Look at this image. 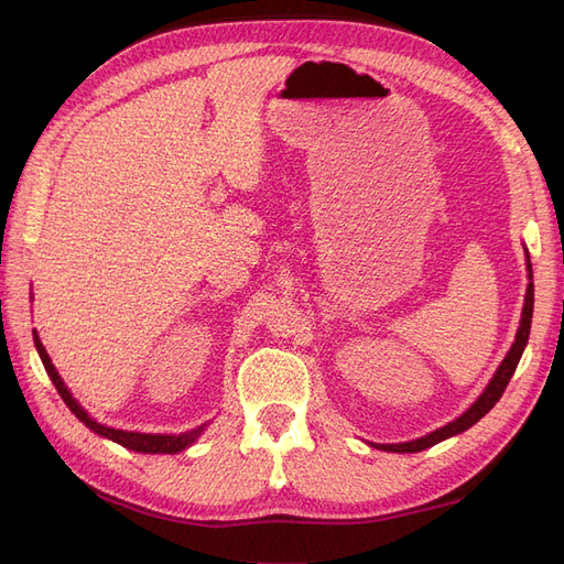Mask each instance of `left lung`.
I'll list each match as a JSON object with an SVG mask.
<instances>
[{"mask_svg":"<svg viewBox=\"0 0 564 564\" xmlns=\"http://www.w3.org/2000/svg\"><path fill=\"white\" fill-rule=\"evenodd\" d=\"M527 259H529V256H527ZM527 270H529V284H527L524 308H522L520 329H518V334H516V344L510 346L508 355L503 357V362L499 365L497 373H494V379L487 383L482 395L477 398V400L470 404V409H466V412L460 414L458 419H454V421L447 423V425H442V429H437V431H433V433H429V435H423V437L412 440V442H400V445H373V447L383 449V452H395V454L423 452V449H429V447L437 445V442H442V440H447V437H452V435H458V433L468 431L470 425H475L477 421H480V419L489 412V409L501 400L503 390H506L510 377H513V373H516V367H518L520 357H522V352H524V346H527V340H529V329H532V313H534V282H532L534 275H532V263H527Z\"/></svg>","mask_w":564,"mask_h":564,"instance_id":"8db88e82","label":"left lung"}]
</instances>
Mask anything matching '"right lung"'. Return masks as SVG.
I'll return each instance as SVG.
<instances>
[{"mask_svg":"<svg viewBox=\"0 0 564 564\" xmlns=\"http://www.w3.org/2000/svg\"><path fill=\"white\" fill-rule=\"evenodd\" d=\"M32 338H35V348H37V352H40V357H42V365H44V369H46V373H48V379L54 381V386H56V390H58V395L63 398V402H65L67 406H70V412H73L84 425H87V429H91V431L98 433L100 437H108V440L117 442V445H122V447L133 449V452H141V454H178V452H183L185 447H191L193 442L204 433V429H207V423H202V425H197V429L187 431V433H181V435H152V433H131V431L108 429V425L94 421L87 412H84V409L79 406V402L73 398V392L65 388L63 379L58 377L56 367L51 365V357L46 355V350H44V346H42V340H40L37 332H32Z\"/></svg>","mask_w":564,"mask_h":564,"instance_id":"1","label":"right lung"}]
</instances>
